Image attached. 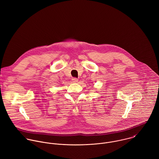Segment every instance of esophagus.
Returning <instances> with one entry per match:
<instances>
[{"label":"esophagus","mask_w":159,"mask_h":159,"mask_svg":"<svg viewBox=\"0 0 159 159\" xmlns=\"http://www.w3.org/2000/svg\"><path fill=\"white\" fill-rule=\"evenodd\" d=\"M72 82L74 83H76L78 82V79L77 78H72Z\"/></svg>","instance_id":"obj_1"}]
</instances>
